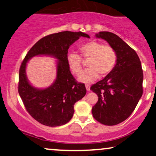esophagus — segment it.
<instances>
[{
	"instance_id": "1",
	"label": "esophagus",
	"mask_w": 156,
	"mask_h": 156,
	"mask_svg": "<svg viewBox=\"0 0 156 156\" xmlns=\"http://www.w3.org/2000/svg\"><path fill=\"white\" fill-rule=\"evenodd\" d=\"M86 90H87L88 91H89V90H90V85L89 84H86Z\"/></svg>"
}]
</instances>
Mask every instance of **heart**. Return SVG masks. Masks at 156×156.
Returning a JSON list of instances; mask_svg holds the SVG:
<instances>
[{
	"mask_svg": "<svg viewBox=\"0 0 156 156\" xmlns=\"http://www.w3.org/2000/svg\"><path fill=\"white\" fill-rule=\"evenodd\" d=\"M80 56L88 59L87 67L82 70V60L78 55L70 53L67 56V63L73 74H80L78 80L82 83H91L98 76L105 77L113 70L117 60V55L110 45H104L97 41H90L79 47Z\"/></svg>",
	"mask_w": 156,
	"mask_h": 156,
	"instance_id": "1",
	"label": "heart"
}]
</instances>
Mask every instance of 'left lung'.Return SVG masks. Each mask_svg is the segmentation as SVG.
Masks as SVG:
<instances>
[{
  "label": "left lung",
  "instance_id": "left-lung-1",
  "mask_svg": "<svg viewBox=\"0 0 156 156\" xmlns=\"http://www.w3.org/2000/svg\"><path fill=\"white\" fill-rule=\"evenodd\" d=\"M96 37L113 47L117 60L111 73L90 87L98 97L93 117L104 125H116L131 115L143 95V69L135 51L117 35L100 31Z\"/></svg>",
  "mask_w": 156,
  "mask_h": 156
}]
</instances>
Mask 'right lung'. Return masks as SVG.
Wrapping results in <instances>:
<instances>
[{
	"label": "right lung",
	"mask_w": 156,
	"mask_h": 156,
	"mask_svg": "<svg viewBox=\"0 0 156 156\" xmlns=\"http://www.w3.org/2000/svg\"><path fill=\"white\" fill-rule=\"evenodd\" d=\"M80 37L90 38L81 31H66L47 35L31 47L21 65L19 94L27 111L42 125L57 127L68 123L73 115L75 103L86 95L84 83L76 81L67 63L69 47ZM37 55H49L58 60L56 79L44 90L31 86L25 74L26 63Z\"/></svg>",
	"instance_id": "obj_1"
}]
</instances>
